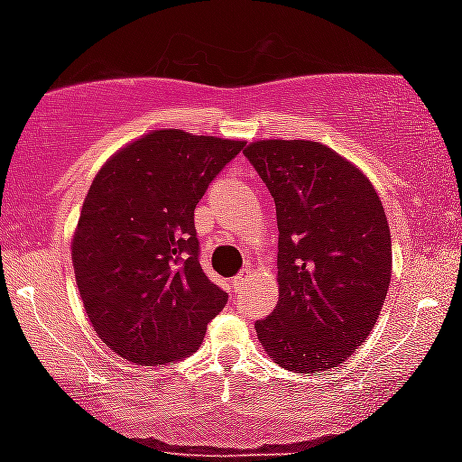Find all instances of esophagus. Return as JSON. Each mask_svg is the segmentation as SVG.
<instances>
[{
	"label": "esophagus",
	"instance_id": "obj_1",
	"mask_svg": "<svg viewBox=\"0 0 462 462\" xmlns=\"http://www.w3.org/2000/svg\"><path fill=\"white\" fill-rule=\"evenodd\" d=\"M249 277H252V266L247 264V266H243V269L238 271V275L235 277V280H232V288H235V291H238V288L245 284Z\"/></svg>",
	"mask_w": 462,
	"mask_h": 462
}]
</instances>
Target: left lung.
<instances>
[{
    "label": "left lung",
    "mask_w": 462,
    "mask_h": 462,
    "mask_svg": "<svg viewBox=\"0 0 462 462\" xmlns=\"http://www.w3.org/2000/svg\"><path fill=\"white\" fill-rule=\"evenodd\" d=\"M245 157L275 202V310L258 340L299 374L337 368L368 337L392 277V236L374 187L325 143L263 140Z\"/></svg>",
    "instance_id": "left-lung-1"
}]
</instances>
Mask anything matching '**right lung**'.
I'll use <instances>...</instances> for the list:
<instances>
[{"label": "right lung", "mask_w": 462, "mask_h": 462, "mask_svg": "<svg viewBox=\"0 0 462 462\" xmlns=\"http://www.w3.org/2000/svg\"><path fill=\"white\" fill-rule=\"evenodd\" d=\"M245 142L152 131L94 178L72 238L77 286L94 331L137 365L198 351L227 292L199 266L193 210Z\"/></svg>", "instance_id": "1"}]
</instances>
